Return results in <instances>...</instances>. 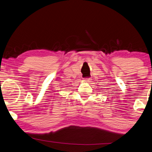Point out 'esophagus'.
<instances>
[{
    "label": "esophagus",
    "mask_w": 152,
    "mask_h": 152,
    "mask_svg": "<svg viewBox=\"0 0 152 152\" xmlns=\"http://www.w3.org/2000/svg\"><path fill=\"white\" fill-rule=\"evenodd\" d=\"M91 80L92 79L91 78H85V79H84V80H83V82H87V83H90V82H91Z\"/></svg>",
    "instance_id": "34e87169"
}]
</instances>
